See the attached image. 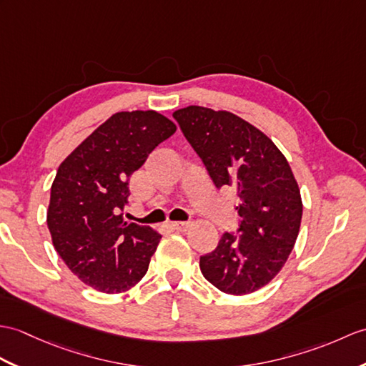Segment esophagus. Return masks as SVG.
Wrapping results in <instances>:
<instances>
[{"instance_id":"1","label":"esophagus","mask_w":366,"mask_h":366,"mask_svg":"<svg viewBox=\"0 0 366 366\" xmlns=\"http://www.w3.org/2000/svg\"><path fill=\"white\" fill-rule=\"evenodd\" d=\"M169 226H172V227L174 229V231L185 232L187 229H189V227L192 226V223H190V222H174V223H172Z\"/></svg>"}]
</instances>
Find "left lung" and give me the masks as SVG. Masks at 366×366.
Masks as SVG:
<instances>
[{
  "instance_id": "obj_1",
  "label": "left lung",
  "mask_w": 366,
  "mask_h": 366,
  "mask_svg": "<svg viewBox=\"0 0 366 366\" xmlns=\"http://www.w3.org/2000/svg\"><path fill=\"white\" fill-rule=\"evenodd\" d=\"M173 117L214 184L239 197V234L222 235L199 259L201 273L223 293L256 292L277 276L298 239L302 199L292 168L273 140L232 112L189 106Z\"/></svg>"
}]
</instances>
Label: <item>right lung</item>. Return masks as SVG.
<instances>
[{
  "mask_svg": "<svg viewBox=\"0 0 366 366\" xmlns=\"http://www.w3.org/2000/svg\"><path fill=\"white\" fill-rule=\"evenodd\" d=\"M174 132L156 110L117 112L57 168L46 212L51 240L71 273L101 293L127 292L147 274L162 235L124 222L122 212L131 174Z\"/></svg>",
  "mask_w": 366,
  "mask_h": 366,
  "instance_id": "1",
  "label": "right lung"
}]
</instances>
